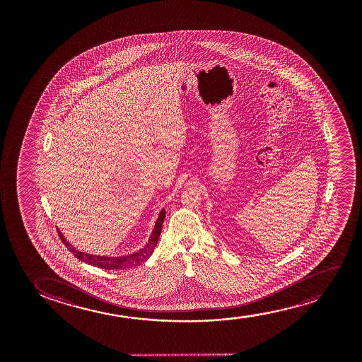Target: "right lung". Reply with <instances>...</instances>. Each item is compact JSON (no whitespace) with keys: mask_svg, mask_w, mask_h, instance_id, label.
<instances>
[{"mask_svg":"<svg viewBox=\"0 0 362 362\" xmlns=\"http://www.w3.org/2000/svg\"><path fill=\"white\" fill-rule=\"evenodd\" d=\"M164 218H165V210H162L159 214L158 218H157V223H156L153 233L149 238L148 243L142 250H139V252L132 253L129 256H122V257H101V256H94V255H89V253L80 252L65 240L64 236L62 235L60 231H58V235H59L62 243H64L65 247H68L70 252L73 253L75 257L79 258L80 261L89 263V264H93L95 267H99L101 269H127V268H132L144 263L152 255L156 245L158 243L159 235H160L162 226H163Z\"/></svg>","mask_w":362,"mask_h":362,"instance_id":"1","label":"right lung"}]
</instances>
